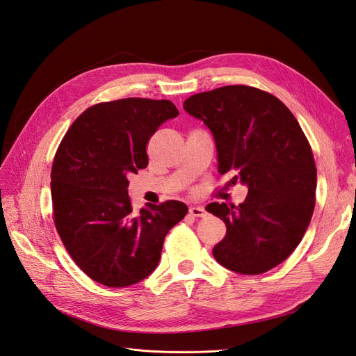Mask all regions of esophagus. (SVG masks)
Wrapping results in <instances>:
<instances>
[{
  "instance_id": "1",
  "label": "esophagus",
  "mask_w": 356,
  "mask_h": 356,
  "mask_svg": "<svg viewBox=\"0 0 356 356\" xmlns=\"http://www.w3.org/2000/svg\"><path fill=\"white\" fill-rule=\"evenodd\" d=\"M190 215H193V217H204L207 211L203 207H190Z\"/></svg>"
}]
</instances>
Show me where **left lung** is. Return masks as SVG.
I'll list each match as a JSON object with an SVG mask.
<instances>
[{"mask_svg": "<svg viewBox=\"0 0 356 356\" xmlns=\"http://www.w3.org/2000/svg\"><path fill=\"white\" fill-rule=\"evenodd\" d=\"M184 110L203 122L217 147L218 172L248 187L238 207L213 202L208 212L227 233L212 254L222 267L260 275L284 263L315 208L316 166L298 122L276 96L250 86L193 95Z\"/></svg>", "mask_w": 356, "mask_h": 356, "instance_id": "1", "label": "left lung"}]
</instances>
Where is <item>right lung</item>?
<instances>
[{
    "label": "right lung",
    "instance_id": "add662e5",
    "mask_svg": "<svg viewBox=\"0 0 356 356\" xmlns=\"http://www.w3.org/2000/svg\"><path fill=\"white\" fill-rule=\"evenodd\" d=\"M177 115L166 99L102 102L62 139L51 168L53 217L75 264L98 284L123 288L152 275L168 232L188 212L178 200L135 211L127 195V177L148 165V139Z\"/></svg>",
    "mask_w": 356,
    "mask_h": 356
}]
</instances>
